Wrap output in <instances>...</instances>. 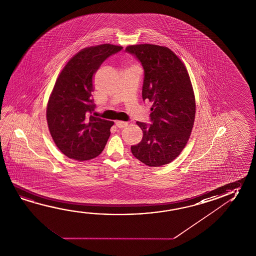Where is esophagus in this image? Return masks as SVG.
<instances>
[{"label": "esophagus", "instance_id": "obj_1", "mask_svg": "<svg viewBox=\"0 0 256 256\" xmlns=\"http://www.w3.org/2000/svg\"><path fill=\"white\" fill-rule=\"evenodd\" d=\"M116 126H117L118 128H124L125 126H128V122H116Z\"/></svg>", "mask_w": 256, "mask_h": 256}]
</instances>
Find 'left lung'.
I'll return each instance as SVG.
<instances>
[{
	"label": "left lung",
	"mask_w": 256,
	"mask_h": 256,
	"mask_svg": "<svg viewBox=\"0 0 256 256\" xmlns=\"http://www.w3.org/2000/svg\"><path fill=\"white\" fill-rule=\"evenodd\" d=\"M144 68L142 96L151 102L150 123L138 122L141 142L131 146L136 159L150 167H160L176 159L193 128L196 101L186 68L173 52L155 44L126 48Z\"/></svg>",
	"instance_id": "1"
}]
</instances>
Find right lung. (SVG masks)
Segmentation results:
<instances>
[{
    "mask_svg": "<svg viewBox=\"0 0 256 256\" xmlns=\"http://www.w3.org/2000/svg\"><path fill=\"white\" fill-rule=\"evenodd\" d=\"M122 50L109 44L84 48L56 80L47 105V123L56 146L70 159L91 160L104 149L114 122L92 115V76L105 60Z\"/></svg>",
    "mask_w": 256,
    "mask_h": 256,
    "instance_id": "1",
    "label": "right lung"
}]
</instances>
